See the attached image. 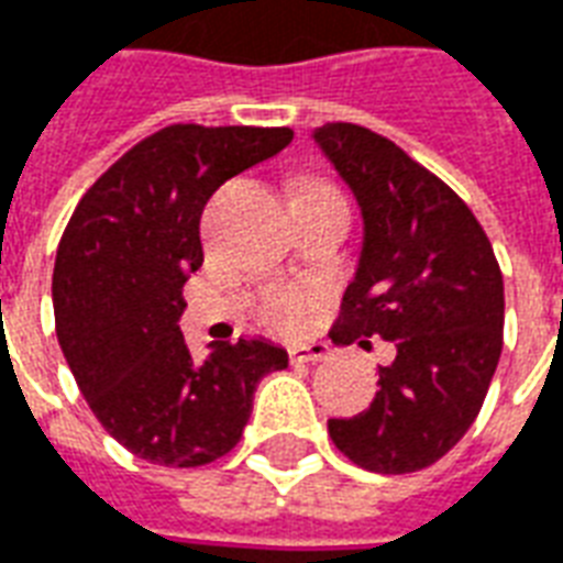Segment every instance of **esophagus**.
I'll return each instance as SVG.
<instances>
[{
  "instance_id": "34e87169",
  "label": "esophagus",
  "mask_w": 563,
  "mask_h": 563,
  "mask_svg": "<svg viewBox=\"0 0 563 563\" xmlns=\"http://www.w3.org/2000/svg\"><path fill=\"white\" fill-rule=\"evenodd\" d=\"M290 362H302V365H314L329 358V346L323 341H308V344H294L290 350Z\"/></svg>"
}]
</instances>
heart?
<instances>
[{"instance_id": "heart-1", "label": "heart", "mask_w": 563, "mask_h": 563, "mask_svg": "<svg viewBox=\"0 0 563 563\" xmlns=\"http://www.w3.org/2000/svg\"><path fill=\"white\" fill-rule=\"evenodd\" d=\"M323 192H335V189L320 180H299L297 184V196H323ZM308 308H311V297L306 290L278 287V290H269L261 302V320L269 329H294L302 323Z\"/></svg>"}]
</instances>
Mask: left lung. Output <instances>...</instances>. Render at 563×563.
<instances>
[{
  "instance_id": "8db88e82",
  "label": "left lung",
  "mask_w": 563,
  "mask_h": 563,
  "mask_svg": "<svg viewBox=\"0 0 563 563\" xmlns=\"http://www.w3.org/2000/svg\"><path fill=\"white\" fill-rule=\"evenodd\" d=\"M311 139L362 210L356 276L329 335L395 344L371 407L329 418V437L367 472H418L457 445L487 397L505 329L501 269L466 201L395 142L358 124H323Z\"/></svg>"
}]
</instances>
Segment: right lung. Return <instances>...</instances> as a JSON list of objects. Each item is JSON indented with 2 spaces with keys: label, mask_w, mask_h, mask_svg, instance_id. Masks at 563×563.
I'll return each instance as SVG.
<instances>
[{
  "label": "right lung",
  "mask_w": 563,
  "mask_h": 563,
  "mask_svg": "<svg viewBox=\"0 0 563 563\" xmlns=\"http://www.w3.org/2000/svg\"><path fill=\"white\" fill-rule=\"evenodd\" d=\"M287 126L172 124L95 180L56 252V335L106 433L156 466L225 457L257 383L287 367L266 338L189 353L177 320L201 252V213L228 177L285 151Z\"/></svg>",
  "instance_id": "add662e5"
}]
</instances>
